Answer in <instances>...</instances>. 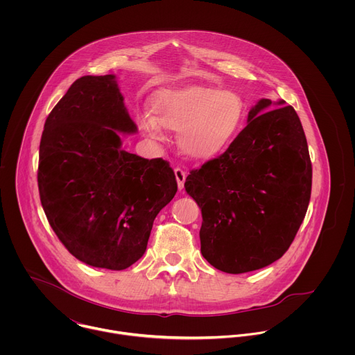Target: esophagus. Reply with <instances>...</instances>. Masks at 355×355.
I'll return each instance as SVG.
<instances>
[{"label": "esophagus", "mask_w": 355, "mask_h": 355, "mask_svg": "<svg viewBox=\"0 0 355 355\" xmlns=\"http://www.w3.org/2000/svg\"><path fill=\"white\" fill-rule=\"evenodd\" d=\"M175 176H176V180H178V187H179V190H183L187 173H186L182 168L176 166V168H175Z\"/></svg>", "instance_id": "1"}]
</instances>
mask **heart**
Segmentation results:
<instances>
[{"instance_id": "heart-1", "label": "heart", "mask_w": 355, "mask_h": 355, "mask_svg": "<svg viewBox=\"0 0 355 355\" xmlns=\"http://www.w3.org/2000/svg\"><path fill=\"white\" fill-rule=\"evenodd\" d=\"M152 114L141 117V127L152 138L161 127L179 131V146L196 159H207L227 150L242 130L245 102L231 90L189 86L154 96Z\"/></svg>"}]
</instances>
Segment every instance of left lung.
<instances>
[{"instance_id":"left-lung-1","label":"left lung","mask_w":355,"mask_h":355,"mask_svg":"<svg viewBox=\"0 0 355 355\" xmlns=\"http://www.w3.org/2000/svg\"><path fill=\"white\" fill-rule=\"evenodd\" d=\"M252 107L230 148L193 169L184 187L202 211L201 253L216 269L246 273L291 246L310 201L311 161L291 105Z\"/></svg>"}]
</instances>
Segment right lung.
<instances>
[{"label": "right lung", "instance_id": "right-lung-1", "mask_svg": "<svg viewBox=\"0 0 355 355\" xmlns=\"http://www.w3.org/2000/svg\"><path fill=\"white\" fill-rule=\"evenodd\" d=\"M116 76H82L53 107L40 145L38 189L54 234L79 261L110 270L137 262L178 183L169 162L121 149L137 131Z\"/></svg>", "mask_w": 355, "mask_h": 355}]
</instances>
